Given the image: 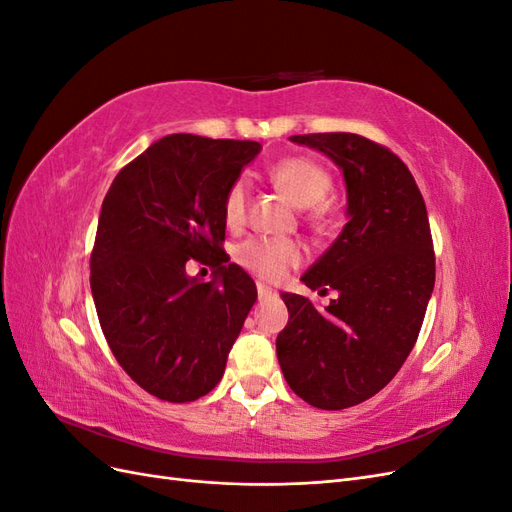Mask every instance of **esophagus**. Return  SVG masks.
Wrapping results in <instances>:
<instances>
[{
  "mask_svg": "<svg viewBox=\"0 0 512 512\" xmlns=\"http://www.w3.org/2000/svg\"><path fill=\"white\" fill-rule=\"evenodd\" d=\"M256 290H258V299H269V297H273V294H275L271 288H267L265 284H260V282L256 284Z\"/></svg>",
  "mask_w": 512,
  "mask_h": 512,
  "instance_id": "obj_1",
  "label": "esophagus"
}]
</instances>
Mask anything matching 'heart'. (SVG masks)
Masks as SVG:
<instances>
[{
	"label": "heart",
	"instance_id": "1",
	"mask_svg": "<svg viewBox=\"0 0 512 512\" xmlns=\"http://www.w3.org/2000/svg\"><path fill=\"white\" fill-rule=\"evenodd\" d=\"M269 179L277 190H282L290 198L294 207L312 209L314 226H327L324 200L333 190V179L320 162L305 156L284 158L271 166ZM247 203H250V185H247L245 177H237L228 185L222 198V215L228 228H241L245 224ZM235 260L262 280L280 282L303 260V247L292 239L252 237L239 243Z\"/></svg>",
	"mask_w": 512,
	"mask_h": 512
}]
</instances>
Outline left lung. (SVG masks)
<instances>
[{"label": "left lung", "mask_w": 512, "mask_h": 512, "mask_svg": "<svg viewBox=\"0 0 512 512\" xmlns=\"http://www.w3.org/2000/svg\"><path fill=\"white\" fill-rule=\"evenodd\" d=\"M344 170L348 224L301 277L322 294L324 312L282 292L288 324L277 361L309 406L344 410L389 384L416 344L436 282V254L421 190L395 153L350 132L290 136Z\"/></svg>", "instance_id": "left-lung-1"}]
</instances>
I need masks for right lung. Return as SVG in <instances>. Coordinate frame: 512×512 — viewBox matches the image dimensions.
<instances>
[{
	"mask_svg": "<svg viewBox=\"0 0 512 512\" xmlns=\"http://www.w3.org/2000/svg\"><path fill=\"white\" fill-rule=\"evenodd\" d=\"M260 149L170 134L123 166L104 198L91 294L117 363L153 397L207 395L256 303L254 280L222 247V198ZM194 264L214 280L190 278Z\"/></svg>",
	"mask_w": 512,
	"mask_h": 512,
	"instance_id": "right-lung-1",
	"label": "right lung"
}]
</instances>
